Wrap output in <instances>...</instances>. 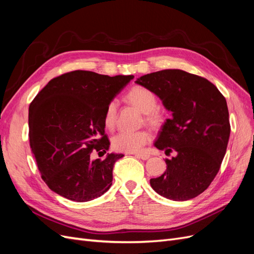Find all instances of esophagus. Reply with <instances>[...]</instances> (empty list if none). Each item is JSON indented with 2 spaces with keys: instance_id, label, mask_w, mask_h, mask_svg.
Wrapping results in <instances>:
<instances>
[{
  "instance_id": "34e87169",
  "label": "esophagus",
  "mask_w": 254,
  "mask_h": 254,
  "mask_svg": "<svg viewBox=\"0 0 254 254\" xmlns=\"http://www.w3.org/2000/svg\"><path fill=\"white\" fill-rule=\"evenodd\" d=\"M135 156L141 158L142 160H147V159H149V157H150V156L148 155V153H136Z\"/></svg>"
}]
</instances>
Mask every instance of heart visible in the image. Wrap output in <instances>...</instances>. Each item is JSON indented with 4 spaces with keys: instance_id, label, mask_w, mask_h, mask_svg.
<instances>
[{
    "instance_id": "heart-1",
    "label": "heart",
    "mask_w": 254,
    "mask_h": 254,
    "mask_svg": "<svg viewBox=\"0 0 254 254\" xmlns=\"http://www.w3.org/2000/svg\"><path fill=\"white\" fill-rule=\"evenodd\" d=\"M126 98L145 114V121L150 126L159 128L165 123L166 117L164 112L157 109L158 98L149 89L135 86L128 91ZM117 113L118 104L115 101H111L107 106L104 115L105 126L108 129H112L117 123ZM151 135L146 130H137V131L122 130L113 136L112 146L115 150L119 151L136 152L149 143Z\"/></svg>"
}]
</instances>
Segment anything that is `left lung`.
Returning a JSON list of instances; mask_svg holds the SVG:
<instances>
[{"instance_id":"8db88e82","label":"left lung","mask_w":254,"mask_h":254,"mask_svg":"<svg viewBox=\"0 0 254 254\" xmlns=\"http://www.w3.org/2000/svg\"><path fill=\"white\" fill-rule=\"evenodd\" d=\"M149 89L172 111L155 146L177 155L166 159V171L150 179L157 193L186 201L204 191L216 177L230 136L226 98L207 79L182 70H162L135 81Z\"/></svg>"}]
</instances>
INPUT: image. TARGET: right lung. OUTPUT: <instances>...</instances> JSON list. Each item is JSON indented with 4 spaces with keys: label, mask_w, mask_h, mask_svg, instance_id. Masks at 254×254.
<instances>
[{
    "label": "right lung",
    "mask_w": 254,
    "mask_h": 254,
    "mask_svg": "<svg viewBox=\"0 0 254 254\" xmlns=\"http://www.w3.org/2000/svg\"><path fill=\"white\" fill-rule=\"evenodd\" d=\"M133 77L68 72L50 80L30 103V148L43 181L56 194L86 202L110 189L114 163L124 155L92 160L91 153L109 149L106 108Z\"/></svg>",
    "instance_id": "add662e5"
}]
</instances>
